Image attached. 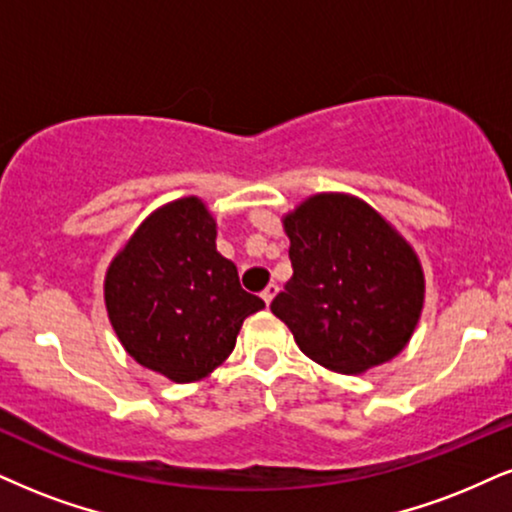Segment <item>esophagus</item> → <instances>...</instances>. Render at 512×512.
<instances>
[{
  "label": "esophagus",
  "mask_w": 512,
  "mask_h": 512,
  "mask_svg": "<svg viewBox=\"0 0 512 512\" xmlns=\"http://www.w3.org/2000/svg\"><path fill=\"white\" fill-rule=\"evenodd\" d=\"M275 294H277V285H275V282H270V285L263 289V294H261V299L266 301V306H270V301L275 299Z\"/></svg>",
  "instance_id": "34e87169"
}]
</instances>
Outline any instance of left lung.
Returning a JSON list of instances; mask_svg holds the SVG:
<instances>
[{"label": "left lung", "instance_id": "1", "mask_svg": "<svg viewBox=\"0 0 512 512\" xmlns=\"http://www.w3.org/2000/svg\"><path fill=\"white\" fill-rule=\"evenodd\" d=\"M282 223L294 275L270 311L299 349L344 375L401 353L425 301V277L406 239L349 194H315Z\"/></svg>", "mask_w": 512, "mask_h": 512}]
</instances>
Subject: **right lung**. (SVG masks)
Wrapping results in <instances>:
<instances>
[{
	"label": "right lung",
	"mask_w": 512,
	"mask_h": 512,
	"mask_svg": "<svg viewBox=\"0 0 512 512\" xmlns=\"http://www.w3.org/2000/svg\"><path fill=\"white\" fill-rule=\"evenodd\" d=\"M104 299L125 351L178 384L216 370L244 318L266 306L216 251V220L197 197L170 201L137 227L106 270Z\"/></svg>",
	"instance_id": "1"
}]
</instances>
